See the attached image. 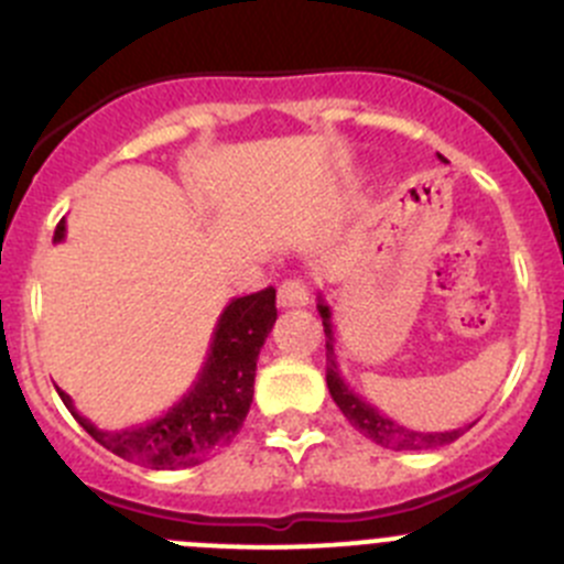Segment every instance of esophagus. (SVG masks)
I'll use <instances>...</instances> for the list:
<instances>
[{
    "label": "esophagus",
    "mask_w": 564,
    "mask_h": 564,
    "mask_svg": "<svg viewBox=\"0 0 564 564\" xmlns=\"http://www.w3.org/2000/svg\"><path fill=\"white\" fill-rule=\"evenodd\" d=\"M308 305V286L300 278H289L278 286V308H303Z\"/></svg>",
    "instance_id": "obj_1"
}]
</instances>
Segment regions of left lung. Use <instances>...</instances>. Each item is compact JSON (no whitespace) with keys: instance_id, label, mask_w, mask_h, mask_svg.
<instances>
[{"instance_id":"8db88e82","label":"left lung","mask_w":564,"mask_h":564,"mask_svg":"<svg viewBox=\"0 0 564 564\" xmlns=\"http://www.w3.org/2000/svg\"><path fill=\"white\" fill-rule=\"evenodd\" d=\"M444 160V156H441ZM316 311L322 316V325H325V355H327V388H330L333 402L338 404L347 421L352 424L358 433H364L366 438L375 441V444L386 446V449L393 452H404V449H438V446L452 444V441L460 438L468 427H457V430H446V433H419V430H408L402 427L399 421L388 419L382 410H377L375 404L366 402L364 397L352 391V388L344 382L341 371H338L336 364V327H333V314L330 305L322 300L316 303Z\"/></svg>"}]
</instances>
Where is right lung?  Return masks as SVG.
Segmentation results:
<instances>
[{
	"label": "right lung",
	"mask_w": 564,
	"mask_h": 564,
	"mask_svg": "<svg viewBox=\"0 0 564 564\" xmlns=\"http://www.w3.org/2000/svg\"><path fill=\"white\" fill-rule=\"evenodd\" d=\"M65 237V223L54 231V242ZM278 319L275 289H261L248 297H234L223 308L212 333L209 352L189 391L160 419L126 430H98L76 410L74 399L59 391L65 408L79 427L104 449L154 471L189 468L226 449L253 402L256 360Z\"/></svg>",
	"instance_id": "right-lung-1"
}]
</instances>
